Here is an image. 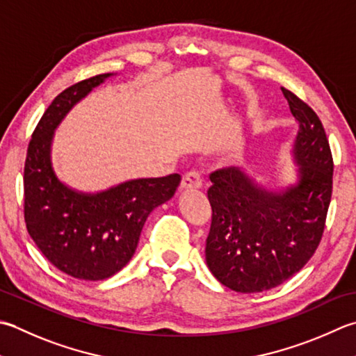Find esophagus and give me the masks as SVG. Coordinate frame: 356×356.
<instances>
[{
    "label": "esophagus",
    "mask_w": 356,
    "mask_h": 356,
    "mask_svg": "<svg viewBox=\"0 0 356 356\" xmlns=\"http://www.w3.org/2000/svg\"><path fill=\"white\" fill-rule=\"evenodd\" d=\"M202 186V177L197 171H188L184 174L182 182H180V188L182 190H193V188Z\"/></svg>",
    "instance_id": "1"
}]
</instances>
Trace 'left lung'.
Masks as SVG:
<instances>
[{
	"instance_id": "1",
	"label": "left lung",
	"mask_w": 356,
	"mask_h": 356,
	"mask_svg": "<svg viewBox=\"0 0 356 356\" xmlns=\"http://www.w3.org/2000/svg\"><path fill=\"white\" fill-rule=\"evenodd\" d=\"M299 123L298 182L268 191L239 168L210 174L211 227L205 259L216 280L239 293L270 290L296 275L321 242L332 199L333 159L321 120L282 88Z\"/></svg>"
}]
</instances>
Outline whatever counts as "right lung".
Wrapping results in <instances>:
<instances>
[{
  "label": "right lung",
  "instance_id": "1",
  "mask_svg": "<svg viewBox=\"0 0 356 356\" xmlns=\"http://www.w3.org/2000/svg\"><path fill=\"white\" fill-rule=\"evenodd\" d=\"M113 74L75 83L55 97L35 128L24 163V220L46 259L76 280L102 281L134 254L156 207L170 200L179 174L128 180L102 193H80L60 182L51 162L54 131L90 90Z\"/></svg>",
  "mask_w": 356,
  "mask_h": 356
}]
</instances>
